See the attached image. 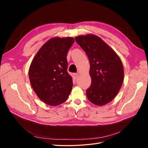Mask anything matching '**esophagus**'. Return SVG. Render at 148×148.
<instances>
[{"label":"esophagus","mask_w":148,"mask_h":148,"mask_svg":"<svg viewBox=\"0 0 148 148\" xmlns=\"http://www.w3.org/2000/svg\"><path fill=\"white\" fill-rule=\"evenodd\" d=\"M73 77H74V78H75V79L77 78L78 76V75L77 73H73Z\"/></svg>","instance_id":"34e87169"}]
</instances>
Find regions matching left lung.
<instances>
[{
    "instance_id": "8db88e82",
    "label": "left lung",
    "mask_w": 148,
    "mask_h": 148,
    "mask_svg": "<svg viewBox=\"0 0 148 148\" xmlns=\"http://www.w3.org/2000/svg\"><path fill=\"white\" fill-rule=\"evenodd\" d=\"M75 41L86 53L90 64L91 84L86 90L89 101L97 106L110 102L117 95L123 80V67L119 57L99 37L79 36Z\"/></svg>"
}]
</instances>
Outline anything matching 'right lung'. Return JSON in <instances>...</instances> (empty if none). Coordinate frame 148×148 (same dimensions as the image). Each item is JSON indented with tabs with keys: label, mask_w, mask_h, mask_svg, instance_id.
Here are the masks:
<instances>
[{
	"label": "right lung",
	"mask_w": 148,
	"mask_h": 148,
	"mask_svg": "<svg viewBox=\"0 0 148 148\" xmlns=\"http://www.w3.org/2000/svg\"><path fill=\"white\" fill-rule=\"evenodd\" d=\"M74 41L73 38H52L39 49L31 62V84L39 99L48 105L65 102L72 89L66 55Z\"/></svg>",
	"instance_id": "1"
}]
</instances>
